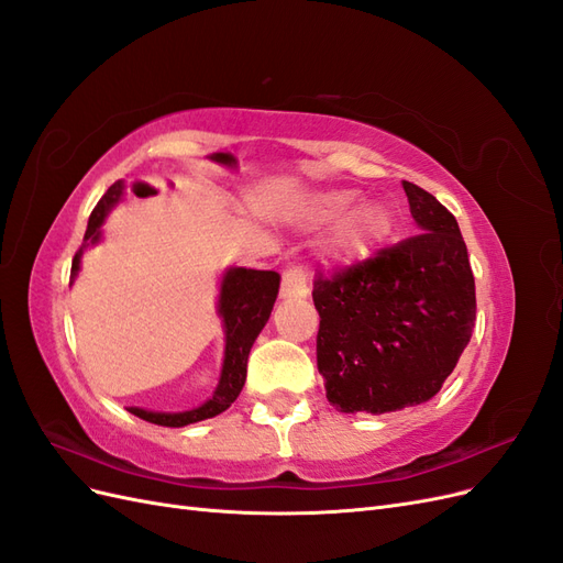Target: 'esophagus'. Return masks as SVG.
I'll list each match as a JSON object with an SVG mask.
<instances>
[{
	"label": "esophagus",
	"instance_id": "34e87169",
	"mask_svg": "<svg viewBox=\"0 0 563 563\" xmlns=\"http://www.w3.org/2000/svg\"><path fill=\"white\" fill-rule=\"evenodd\" d=\"M310 279L300 267H288L282 275V298H308Z\"/></svg>",
	"mask_w": 563,
	"mask_h": 563
}]
</instances>
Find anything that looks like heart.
<instances>
[{"label":"heart","instance_id":"1","mask_svg":"<svg viewBox=\"0 0 563 563\" xmlns=\"http://www.w3.org/2000/svg\"><path fill=\"white\" fill-rule=\"evenodd\" d=\"M354 190H323L302 201L300 225L331 228L327 253L335 263H354L383 246L395 230V213L380 201L356 203Z\"/></svg>","mask_w":563,"mask_h":563}]
</instances>
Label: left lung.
Listing matches in <instances>:
<instances>
[{"mask_svg": "<svg viewBox=\"0 0 563 563\" xmlns=\"http://www.w3.org/2000/svg\"><path fill=\"white\" fill-rule=\"evenodd\" d=\"M420 232L314 279L317 366L340 413H387L432 399L467 347L474 275L453 213L404 180Z\"/></svg>", "mask_w": 563, "mask_h": 563, "instance_id": "1", "label": "left lung"}]
</instances>
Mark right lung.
Listing matches in <instances>:
<instances>
[{"label":"right lung","instance_id":"obj_1","mask_svg":"<svg viewBox=\"0 0 563 563\" xmlns=\"http://www.w3.org/2000/svg\"><path fill=\"white\" fill-rule=\"evenodd\" d=\"M124 192V183L117 180L110 190L98 201V207L91 211L87 234H84V244L73 258L70 279L77 277L79 258L87 246L100 240V225ZM279 294V275L272 269H246V267H232L225 272L223 284H220V298H218V314L223 317L225 327V362L220 371V383L209 401H203L199 408L183 413H155L145 411V408L131 406L129 411L147 422L164 424V428H185L199 420L213 418L223 413L232 401L240 397V391L246 380V362L249 352L255 343V338L263 331L269 319L272 308Z\"/></svg>","mask_w":563,"mask_h":563}]
</instances>
